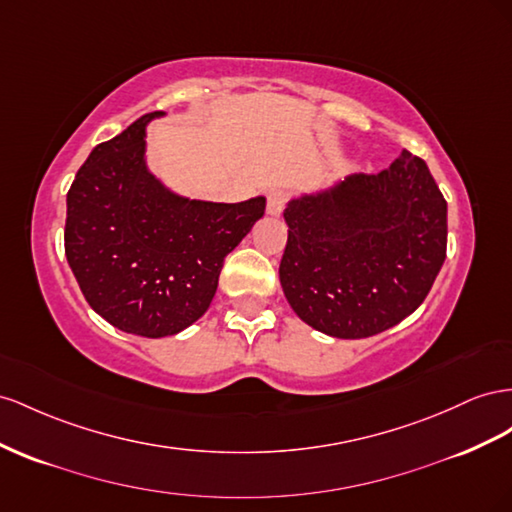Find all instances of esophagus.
Returning <instances> with one entry per match:
<instances>
[{
	"label": "esophagus",
	"mask_w": 512,
	"mask_h": 512,
	"mask_svg": "<svg viewBox=\"0 0 512 512\" xmlns=\"http://www.w3.org/2000/svg\"><path fill=\"white\" fill-rule=\"evenodd\" d=\"M286 200H288V196H286L284 191H280V189L269 191L267 193V213L273 215V217H278L284 211Z\"/></svg>",
	"instance_id": "1"
}]
</instances>
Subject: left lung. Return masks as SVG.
Returning a JSON list of instances; mask_svg holds the SVG:
<instances>
[{
	"mask_svg": "<svg viewBox=\"0 0 512 512\" xmlns=\"http://www.w3.org/2000/svg\"><path fill=\"white\" fill-rule=\"evenodd\" d=\"M284 219V295L303 323L334 338H368L407 319L446 260L448 204L409 150L379 174L295 196Z\"/></svg>",
	"mask_w": 512,
	"mask_h": 512,
	"instance_id": "8db88e82",
	"label": "left lung"
}]
</instances>
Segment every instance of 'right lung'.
Here are the masks:
<instances>
[{"label":"right lung","instance_id":"add662e5","mask_svg":"<svg viewBox=\"0 0 512 512\" xmlns=\"http://www.w3.org/2000/svg\"><path fill=\"white\" fill-rule=\"evenodd\" d=\"M135 120L96 146L66 196L64 250L90 308L144 338L174 336L215 297L224 258L265 215V198L191 200L148 170L146 127Z\"/></svg>","mask_w":512,"mask_h":512}]
</instances>
